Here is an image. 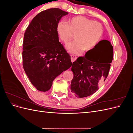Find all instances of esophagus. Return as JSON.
Wrapping results in <instances>:
<instances>
[{"label": "esophagus", "instance_id": "1", "mask_svg": "<svg viewBox=\"0 0 133 133\" xmlns=\"http://www.w3.org/2000/svg\"><path fill=\"white\" fill-rule=\"evenodd\" d=\"M70 58H71V61L72 63H73L74 62H75V60H76V59H77V57H76L75 55H71L70 56Z\"/></svg>", "mask_w": 133, "mask_h": 133}]
</instances>
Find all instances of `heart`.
<instances>
[{
    "label": "heart",
    "mask_w": 133,
    "mask_h": 133,
    "mask_svg": "<svg viewBox=\"0 0 133 133\" xmlns=\"http://www.w3.org/2000/svg\"><path fill=\"white\" fill-rule=\"evenodd\" d=\"M57 31L63 43L66 44L74 38L75 41L66 46L70 53L78 54L88 51L96 46L103 34L102 25L97 21H92L83 16H77L68 20L67 24L59 22Z\"/></svg>",
    "instance_id": "heart-1"
}]
</instances>
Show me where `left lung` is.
Listing matches in <instances>:
<instances>
[{
  "instance_id": "1",
  "label": "left lung",
  "mask_w": 133,
  "mask_h": 133,
  "mask_svg": "<svg viewBox=\"0 0 133 133\" xmlns=\"http://www.w3.org/2000/svg\"><path fill=\"white\" fill-rule=\"evenodd\" d=\"M112 58L113 47L107 40L100 41L85 56L79 57L72 64L71 91L79 98L94 94L99 84L107 79Z\"/></svg>"
}]
</instances>
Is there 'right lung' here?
<instances>
[{
  "label": "right lung",
  "mask_w": 133,
  "mask_h": 133,
  "mask_svg": "<svg viewBox=\"0 0 133 133\" xmlns=\"http://www.w3.org/2000/svg\"><path fill=\"white\" fill-rule=\"evenodd\" d=\"M68 14L59 8L41 11L31 21L24 36L23 68L31 83L41 91L71 66L70 57L59 42L57 26Z\"/></svg>",
  "instance_id": "right-lung-1"
}]
</instances>
